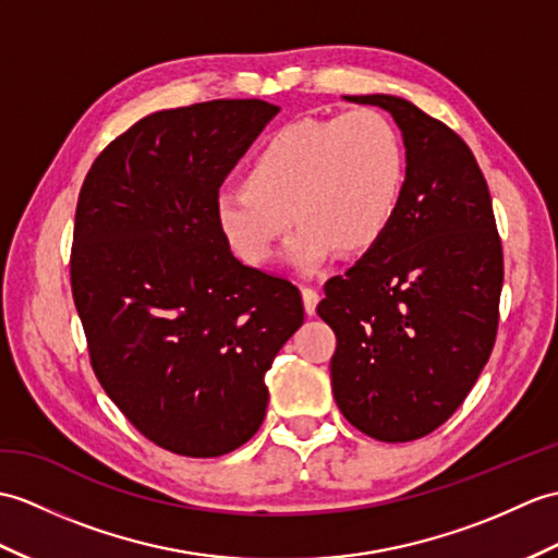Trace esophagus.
Listing matches in <instances>:
<instances>
[{"label": "esophagus", "instance_id": "1", "mask_svg": "<svg viewBox=\"0 0 558 558\" xmlns=\"http://www.w3.org/2000/svg\"><path fill=\"white\" fill-rule=\"evenodd\" d=\"M302 300H304V311L311 316L316 314V306H318V292L314 288H302Z\"/></svg>", "mask_w": 558, "mask_h": 558}]
</instances>
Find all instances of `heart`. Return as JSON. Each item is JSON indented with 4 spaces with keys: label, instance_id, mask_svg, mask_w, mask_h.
Here are the masks:
<instances>
[{
    "label": "heart",
    "instance_id": "b5f03b06",
    "mask_svg": "<svg viewBox=\"0 0 558 558\" xmlns=\"http://www.w3.org/2000/svg\"><path fill=\"white\" fill-rule=\"evenodd\" d=\"M407 151L395 123L375 109L308 116L276 128L252 154L244 183L216 194L220 235L244 264H266L288 235L290 264L314 270L342 247L373 250L399 214Z\"/></svg>",
    "mask_w": 558,
    "mask_h": 558
}]
</instances>
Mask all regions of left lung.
Returning <instances> with one entry per match:
<instances>
[{"instance_id": "8db88e82", "label": "left lung", "mask_w": 558, "mask_h": 558, "mask_svg": "<svg viewBox=\"0 0 558 558\" xmlns=\"http://www.w3.org/2000/svg\"><path fill=\"white\" fill-rule=\"evenodd\" d=\"M392 113L407 185L387 235L326 282L318 316L338 347L332 395L380 442H411L469 397L497 340L504 252L487 180L442 121L392 95L347 97Z\"/></svg>"}]
</instances>
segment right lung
<instances>
[{"instance_id": "add662e5", "label": "right lung", "mask_w": 558, "mask_h": 558, "mask_svg": "<svg viewBox=\"0 0 558 558\" xmlns=\"http://www.w3.org/2000/svg\"><path fill=\"white\" fill-rule=\"evenodd\" d=\"M276 113L264 99L151 113L104 147L77 197L71 290L89 364L123 416L180 457L247 442L266 373L304 323L300 290L240 264L214 216Z\"/></svg>"}]
</instances>
